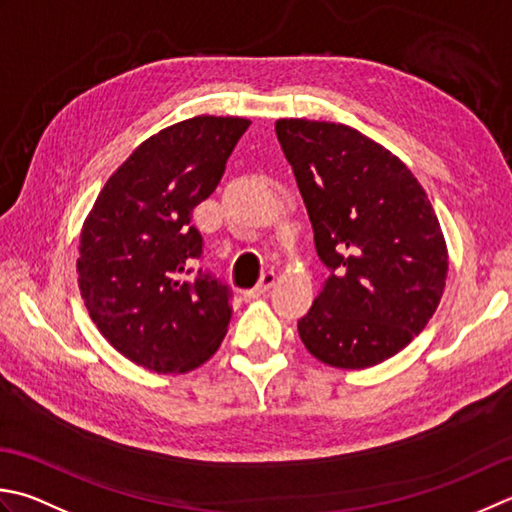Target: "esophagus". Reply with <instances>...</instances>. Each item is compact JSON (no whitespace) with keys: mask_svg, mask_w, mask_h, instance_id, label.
<instances>
[{"mask_svg":"<svg viewBox=\"0 0 512 512\" xmlns=\"http://www.w3.org/2000/svg\"><path fill=\"white\" fill-rule=\"evenodd\" d=\"M275 284V270H264L262 273V277H259V282L250 288V290H246L244 293V297L246 299H257V297H262V295H266V290Z\"/></svg>","mask_w":512,"mask_h":512,"instance_id":"34e87169","label":"esophagus"}]
</instances>
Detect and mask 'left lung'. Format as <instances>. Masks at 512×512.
Segmentation results:
<instances>
[{
    "label": "left lung",
    "mask_w": 512,
    "mask_h": 512,
    "mask_svg": "<svg viewBox=\"0 0 512 512\" xmlns=\"http://www.w3.org/2000/svg\"><path fill=\"white\" fill-rule=\"evenodd\" d=\"M275 133L328 268L299 337L328 366L384 362L442 299L448 255L435 210L413 173L355 128L279 119Z\"/></svg>",
    "instance_id": "8db88e82"
}]
</instances>
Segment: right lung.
Listing matches in <instances>:
<instances>
[{"label": "right lung", "mask_w": 512, "mask_h": 512, "mask_svg": "<svg viewBox=\"0 0 512 512\" xmlns=\"http://www.w3.org/2000/svg\"><path fill=\"white\" fill-rule=\"evenodd\" d=\"M250 126L202 115L159 130L108 179L79 237V290L110 346L155 373H186L222 344L233 290L208 268L193 210L215 193Z\"/></svg>", "instance_id": "add662e5"}]
</instances>
